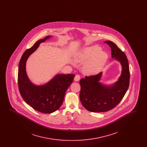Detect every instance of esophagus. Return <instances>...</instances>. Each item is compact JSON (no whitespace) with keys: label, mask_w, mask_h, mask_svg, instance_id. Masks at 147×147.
I'll list each match as a JSON object with an SVG mask.
<instances>
[{"label":"esophagus","mask_w":147,"mask_h":147,"mask_svg":"<svg viewBox=\"0 0 147 147\" xmlns=\"http://www.w3.org/2000/svg\"><path fill=\"white\" fill-rule=\"evenodd\" d=\"M80 76L78 75V74H77V75L76 76L75 78H74V80H75L76 82H78V81L80 80Z\"/></svg>","instance_id":"esophagus-1"}]
</instances>
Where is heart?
<instances>
[{
    "mask_svg": "<svg viewBox=\"0 0 147 147\" xmlns=\"http://www.w3.org/2000/svg\"><path fill=\"white\" fill-rule=\"evenodd\" d=\"M101 50L100 46H92L84 49L78 53L76 57L77 62H86L83 67L84 74L95 75L102 69L107 61L108 55Z\"/></svg>",
    "mask_w": 147,
    "mask_h": 147,
    "instance_id": "1",
    "label": "heart"
}]
</instances>
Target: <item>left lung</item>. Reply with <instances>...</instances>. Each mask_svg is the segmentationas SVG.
Wrapping results in <instances>:
<instances>
[{"mask_svg":"<svg viewBox=\"0 0 147 147\" xmlns=\"http://www.w3.org/2000/svg\"><path fill=\"white\" fill-rule=\"evenodd\" d=\"M104 42L111 47L112 58L121 63L122 72L119 80L111 85L99 82L102 72L95 76H86L80 80V101L85 109L91 112H106L113 109L125 96L129 84V64L126 55L113 42Z\"/></svg>","mask_w":147,"mask_h":147,"instance_id":"left-lung-1","label":"left lung"}]
</instances>
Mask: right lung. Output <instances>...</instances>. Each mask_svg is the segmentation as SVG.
Here are the masks:
<instances>
[{
    "instance_id": "1",
    "label": "right lung",
    "mask_w": 147,
    "mask_h": 147,
    "mask_svg": "<svg viewBox=\"0 0 147 147\" xmlns=\"http://www.w3.org/2000/svg\"><path fill=\"white\" fill-rule=\"evenodd\" d=\"M51 37L47 36L35 43L22 55L19 64L18 86L24 101L37 111L51 113L57 111L62 104L64 95L73 82L74 74H57L49 82L36 85L28 79L26 63L28 57L34 53L42 42Z\"/></svg>"
}]
</instances>
